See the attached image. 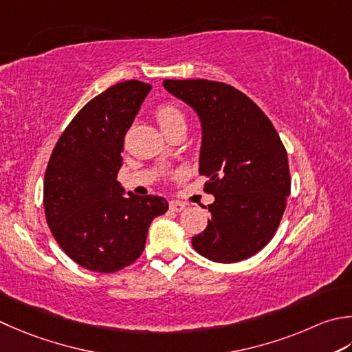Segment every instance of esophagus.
I'll return each mask as SVG.
<instances>
[{
    "instance_id": "esophagus-1",
    "label": "esophagus",
    "mask_w": 352,
    "mask_h": 352,
    "mask_svg": "<svg viewBox=\"0 0 352 352\" xmlns=\"http://www.w3.org/2000/svg\"><path fill=\"white\" fill-rule=\"evenodd\" d=\"M186 208V204L182 203V201H175V199H172V201L169 203V209L172 212H183Z\"/></svg>"
}]
</instances>
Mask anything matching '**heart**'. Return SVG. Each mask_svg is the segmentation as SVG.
Here are the masks:
<instances>
[{"label": "heart", "instance_id": "1", "mask_svg": "<svg viewBox=\"0 0 352 352\" xmlns=\"http://www.w3.org/2000/svg\"><path fill=\"white\" fill-rule=\"evenodd\" d=\"M155 114H157V120L160 122L162 128L169 126V125H172V123L180 122V120L184 122L183 113L175 105H172V103H163V105L157 108Z\"/></svg>", "mask_w": 352, "mask_h": 352}]
</instances>
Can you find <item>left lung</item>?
Returning a JSON list of instances; mask_svg holds the SVG:
<instances>
[{"label": "left lung", "instance_id": "left-lung-1", "mask_svg": "<svg viewBox=\"0 0 352 352\" xmlns=\"http://www.w3.org/2000/svg\"><path fill=\"white\" fill-rule=\"evenodd\" d=\"M163 87L188 103L201 122L199 174L212 218L192 238L194 249L215 263H239L270 243L284 215L292 178L278 131L239 89L206 79L170 80Z\"/></svg>", "mask_w": 352, "mask_h": 352}]
</instances>
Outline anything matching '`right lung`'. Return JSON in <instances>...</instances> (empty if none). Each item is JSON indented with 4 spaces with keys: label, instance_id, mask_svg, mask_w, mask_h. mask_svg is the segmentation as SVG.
<instances>
[{
    "label": "right lung",
    "instance_id": "1",
    "mask_svg": "<svg viewBox=\"0 0 352 352\" xmlns=\"http://www.w3.org/2000/svg\"><path fill=\"white\" fill-rule=\"evenodd\" d=\"M149 84L109 87L74 116L54 146L44 178L45 219L59 247L91 272L114 273L133 264L149 224L168 210L157 195H123L117 172L123 142Z\"/></svg>",
    "mask_w": 352,
    "mask_h": 352
}]
</instances>
